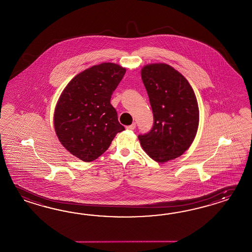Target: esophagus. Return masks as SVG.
<instances>
[{
	"mask_svg": "<svg viewBox=\"0 0 252 252\" xmlns=\"http://www.w3.org/2000/svg\"><path fill=\"white\" fill-rule=\"evenodd\" d=\"M136 128V123H132L131 125H129V126H127L126 127V129H130V130H133V129H135Z\"/></svg>",
	"mask_w": 252,
	"mask_h": 252,
	"instance_id": "obj_1",
	"label": "esophagus"
}]
</instances>
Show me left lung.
I'll return each instance as SVG.
<instances>
[{
  "label": "left lung",
  "mask_w": 252,
  "mask_h": 252,
  "mask_svg": "<svg viewBox=\"0 0 252 252\" xmlns=\"http://www.w3.org/2000/svg\"><path fill=\"white\" fill-rule=\"evenodd\" d=\"M154 125L138 138L143 150L158 162L173 160L190 147L199 123V110L192 87L186 78L166 64L142 69Z\"/></svg>",
  "instance_id": "obj_1"
}]
</instances>
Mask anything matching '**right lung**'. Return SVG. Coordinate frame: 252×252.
<instances>
[{
    "label": "right lung",
    "mask_w": 252,
    "mask_h": 252,
    "mask_svg": "<svg viewBox=\"0 0 252 252\" xmlns=\"http://www.w3.org/2000/svg\"><path fill=\"white\" fill-rule=\"evenodd\" d=\"M126 72L102 63L81 72L65 87L58 100L54 123L58 139L70 154L91 161L105 153L125 128L110 97Z\"/></svg>",
    "instance_id": "obj_1"
}]
</instances>
